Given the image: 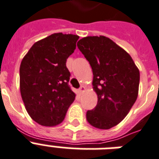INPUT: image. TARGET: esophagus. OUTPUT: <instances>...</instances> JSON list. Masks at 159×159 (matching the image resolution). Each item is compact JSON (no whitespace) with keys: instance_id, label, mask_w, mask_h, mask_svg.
Masks as SVG:
<instances>
[{"instance_id":"34e87169","label":"esophagus","mask_w":159,"mask_h":159,"mask_svg":"<svg viewBox=\"0 0 159 159\" xmlns=\"http://www.w3.org/2000/svg\"><path fill=\"white\" fill-rule=\"evenodd\" d=\"M85 89H86V88H85L84 86H82V87H81L79 88V92H80V93H82V92H85Z\"/></svg>"}]
</instances>
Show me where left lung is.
<instances>
[{
  "mask_svg": "<svg viewBox=\"0 0 159 159\" xmlns=\"http://www.w3.org/2000/svg\"><path fill=\"white\" fill-rule=\"evenodd\" d=\"M77 47L89 62L97 105L87 112L88 123L108 129L123 120L137 100L139 71L125 50L106 36H87Z\"/></svg>",
  "mask_w": 159,
  "mask_h": 159,
  "instance_id": "obj_1",
  "label": "left lung"
}]
</instances>
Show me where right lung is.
<instances>
[{"instance_id":"obj_1","label":"right lung","mask_w":159,"mask_h":159,"mask_svg":"<svg viewBox=\"0 0 159 159\" xmlns=\"http://www.w3.org/2000/svg\"><path fill=\"white\" fill-rule=\"evenodd\" d=\"M79 36L53 34L34 43L20 67V89L24 104L34 120L53 127L64 120L76 95L68 86L67 57Z\"/></svg>"}]
</instances>
